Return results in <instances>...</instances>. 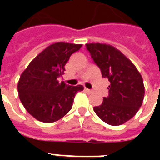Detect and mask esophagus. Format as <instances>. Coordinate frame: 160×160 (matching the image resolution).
Listing matches in <instances>:
<instances>
[{"instance_id":"34e87169","label":"esophagus","mask_w":160,"mask_h":160,"mask_svg":"<svg viewBox=\"0 0 160 160\" xmlns=\"http://www.w3.org/2000/svg\"><path fill=\"white\" fill-rule=\"evenodd\" d=\"M85 90L87 91V92H89V93H92V90H91V89H88V88H85Z\"/></svg>"}]
</instances>
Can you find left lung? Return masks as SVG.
Masks as SVG:
<instances>
[{
    "instance_id": "8db88e82",
    "label": "left lung",
    "mask_w": 160,
    "mask_h": 160,
    "mask_svg": "<svg viewBox=\"0 0 160 160\" xmlns=\"http://www.w3.org/2000/svg\"><path fill=\"white\" fill-rule=\"evenodd\" d=\"M94 63L102 77L110 81L109 95L103 103L93 107L104 122L118 126L134 117L142 104L145 88L143 80L130 60L114 47L103 43H87Z\"/></svg>"
}]
</instances>
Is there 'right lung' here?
<instances>
[{"instance_id": "1", "label": "right lung", "mask_w": 160, "mask_h": 160, "mask_svg": "<svg viewBox=\"0 0 160 160\" xmlns=\"http://www.w3.org/2000/svg\"><path fill=\"white\" fill-rule=\"evenodd\" d=\"M81 46L53 43L38 55L22 73L18 83L19 99L37 120L53 122L72 109L74 97L83 90V86H68L57 79L62 76L71 55Z\"/></svg>"}]
</instances>
